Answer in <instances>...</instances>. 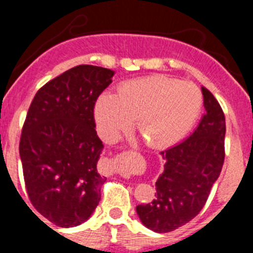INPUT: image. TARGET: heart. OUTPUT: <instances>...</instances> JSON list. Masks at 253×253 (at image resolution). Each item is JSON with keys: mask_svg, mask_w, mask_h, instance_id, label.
<instances>
[{"mask_svg": "<svg viewBox=\"0 0 253 253\" xmlns=\"http://www.w3.org/2000/svg\"><path fill=\"white\" fill-rule=\"evenodd\" d=\"M203 105L196 84L165 76H152L123 84L118 95L102 93L95 104L100 137L114 142L130 130L134 119L149 147H166L189 131Z\"/></svg>", "mask_w": 253, "mask_h": 253, "instance_id": "1", "label": "heart"}]
</instances>
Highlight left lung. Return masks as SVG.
Masks as SVG:
<instances>
[{
	"label": "left lung",
	"instance_id": "1",
	"mask_svg": "<svg viewBox=\"0 0 253 253\" xmlns=\"http://www.w3.org/2000/svg\"><path fill=\"white\" fill-rule=\"evenodd\" d=\"M205 114L187 139L161 152L165 169L156 182V198L137 207L140 222L157 233L186 224L204 208L224 163L225 118L208 88L202 87Z\"/></svg>",
	"mask_w": 253,
	"mask_h": 253
}]
</instances>
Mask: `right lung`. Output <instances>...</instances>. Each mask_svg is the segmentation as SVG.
<instances>
[{"label":"right lung","mask_w":253,"mask_h":253,"mask_svg":"<svg viewBox=\"0 0 253 253\" xmlns=\"http://www.w3.org/2000/svg\"><path fill=\"white\" fill-rule=\"evenodd\" d=\"M113 76L102 67H73L46 82L26 114L19 151L29 200L58 227L81 224L99 205L106 177L97 172L104 144L93 109Z\"/></svg>","instance_id":"add662e5"}]
</instances>
